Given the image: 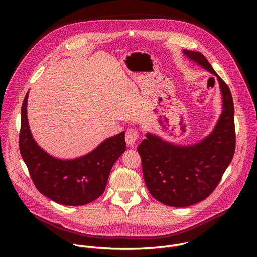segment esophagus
<instances>
[{
	"instance_id": "34e87169",
	"label": "esophagus",
	"mask_w": 257,
	"mask_h": 257,
	"mask_svg": "<svg viewBox=\"0 0 257 257\" xmlns=\"http://www.w3.org/2000/svg\"><path fill=\"white\" fill-rule=\"evenodd\" d=\"M138 138V131L135 128H128L125 135V140L129 146H134Z\"/></svg>"
}]
</instances>
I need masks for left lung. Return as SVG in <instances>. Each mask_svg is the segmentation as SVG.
<instances>
[{
    "mask_svg": "<svg viewBox=\"0 0 257 257\" xmlns=\"http://www.w3.org/2000/svg\"><path fill=\"white\" fill-rule=\"evenodd\" d=\"M183 54L216 77L223 111L213 130L196 143L175 144L149 132L138 145L146 187L158 201L175 207L190 206L210 195L230 165L236 144L234 103L228 85L201 53L183 50Z\"/></svg>",
    "mask_w": 257,
    "mask_h": 257,
    "instance_id": "left-lung-1",
    "label": "left lung"
}]
</instances>
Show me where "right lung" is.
Listing matches in <instances>:
<instances>
[{
  "label": "right lung",
  "instance_id": "add662e5",
  "mask_svg": "<svg viewBox=\"0 0 257 257\" xmlns=\"http://www.w3.org/2000/svg\"><path fill=\"white\" fill-rule=\"evenodd\" d=\"M27 99L28 92L21 108L19 149L35 187L63 205H84L98 198L105 189L115 162L126 151L125 132L106 138L84 156L59 159L34 140L27 119Z\"/></svg>",
  "mask_w": 257,
  "mask_h": 257
}]
</instances>
